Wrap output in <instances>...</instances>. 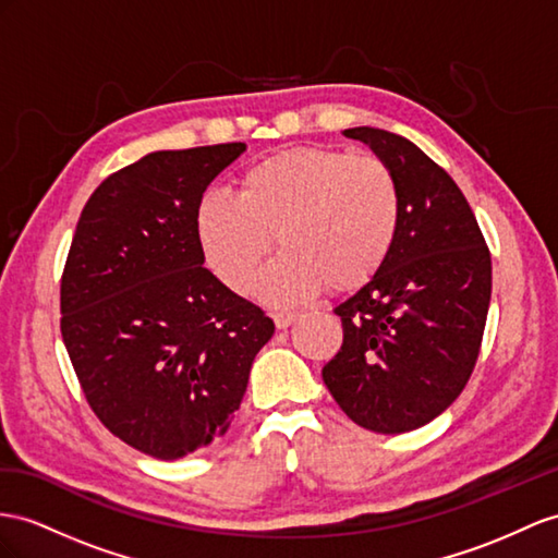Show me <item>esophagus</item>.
<instances>
[{
	"instance_id": "esophagus-1",
	"label": "esophagus",
	"mask_w": 558,
	"mask_h": 558,
	"mask_svg": "<svg viewBox=\"0 0 558 558\" xmlns=\"http://www.w3.org/2000/svg\"><path fill=\"white\" fill-rule=\"evenodd\" d=\"M296 316H299V313H294V311H276L274 320H276L280 330H284V327H290L296 320Z\"/></svg>"
}]
</instances>
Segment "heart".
I'll return each mask as SVG.
<instances>
[{
	"label": "heart",
	"instance_id": "heart-1",
	"mask_svg": "<svg viewBox=\"0 0 558 558\" xmlns=\"http://www.w3.org/2000/svg\"><path fill=\"white\" fill-rule=\"evenodd\" d=\"M403 193L377 155L330 146L270 153L240 177V193L209 191L197 235L211 268L233 290L259 280L276 247L288 252L262 290L276 302L349 292L373 278L393 250Z\"/></svg>",
	"mask_w": 558,
	"mask_h": 558
}]
</instances>
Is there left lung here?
I'll list each match as a JSON object with an SVG mask.
<instances>
[{
  "instance_id": "left-lung-1",
  "label": "left lung",
  "mask_w": 558,
  "mask_h": 558,
  "mask_svg": "<svg viewBox=\"0 0 558 558\" xmlns=\"http://www.w3.org/2000/svg\"><path fill=\"white\" fill-rule=\"evenodd\" d=\"M401 183L393 250L341 302L344 341L323 367L337 405L363 428L405 434L436 420L474 373L493 292L490 250L460 185L415 143L355 126Z\"/></svg>"
}]
</instances>
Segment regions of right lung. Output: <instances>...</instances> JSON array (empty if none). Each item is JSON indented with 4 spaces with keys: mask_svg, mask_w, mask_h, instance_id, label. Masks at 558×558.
I'll return each mask as SVG.
<instances>
[{
    "mask_svg": "<svg viewBox=\"0 0 558 558\" xmlns=\"http://www.w3.org/2000/svg\"><path fill=\"white\" fill-rule=\"evenodd\" d=\"M245 150H160L110 174L84 205L61 276V335L112 436L177 460L228 432L266 313L207 270L197 205Z\"/></svg>",
    "mask_w": 558,
    "mask_h": 558,
    "instance_id": "add662e5",
    "label": "right lung"
}]
</instances>
